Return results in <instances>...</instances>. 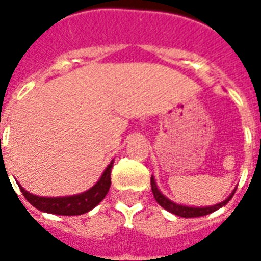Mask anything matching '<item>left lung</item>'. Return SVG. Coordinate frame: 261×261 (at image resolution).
Returning a JSON list of instances; mask_svg holds the SVG:
<instances>
[{
	"mask_svg": "<svg viewBox=\"0 0 261 261\" xmlns=\"http://www.w3.org/2000/svg\"><path fill=\"white\" fill-rule=\"evenodd\" d=\"M150 184H151V191H153V195H154L155 202L159 203L160 206L164 207L165 210L172 213L174 215H178V217H182V218H195V217H203V215L211 214V213H214L215 210H218L221 207H223L226 204L231 198H233V195H234L236 190L233 191L230 194L229 198H226L223 202L217 203L214 206H208V207H191V206H182V204H177V203L172 202L169 199L163 195V192L159 190V187L155 184L154 177L151 176L150 178Z\"/></svg>",
	"mask_w": 261,
	"mask_h": 261,
	"instance_id": "obj_1",
	"label": "left lung"
}]
</instances>
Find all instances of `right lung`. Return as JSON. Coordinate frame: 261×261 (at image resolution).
<instances>
[{
  "instance_id": "right-lung-1",
  "label": "right lung",
  "mask_w": 261,
  "mask_h": 261,
  "mask_svg": "<svg viewBox=\"0 0 261 261\" xmlns=\"http://www.w3.org/2000/svg\"><path fill=\"white\" fill-rule=\"evenodd\" d=\"M112 164H114V160L106 168V171L102 172L100 180L92 188L79 195L63 196V198L61 196L59 198H43V196L30 194L20 184L18 187H20V191L24 195V198L38 210L57 215H81L94 208L108 194L111 187Z\"/></svg>"
}]
</instances>
